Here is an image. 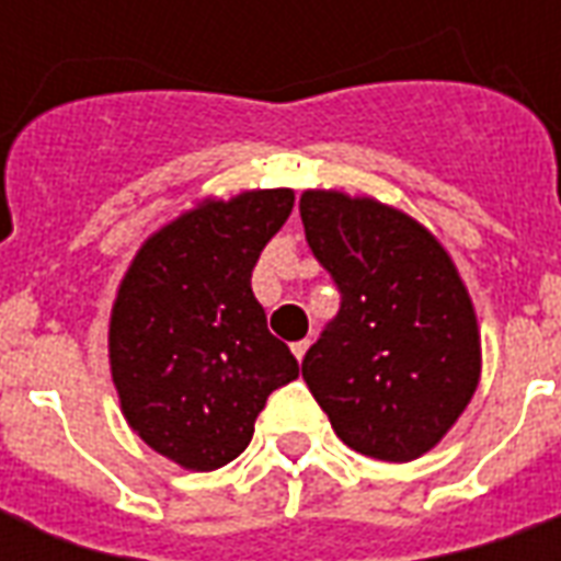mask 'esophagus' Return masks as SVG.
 Here are the masks:
<instances>
[{
    "label": "esophagus",
    "mask_w": 561,
    "mask_h": 561,
    "mask_svg": "<svg viewBox=\"0 0 561 561\" xmlns=\"http://www.w3.org/2000/svg\"><path fill=\"white\" fill-rule=\"evenodd\" d=\"M291 352H294V357H297V360H304L306 352H309V340L294 342V345H291Z\"/></svg>",
    "instance_id": "obj_1"
}]
</instances>
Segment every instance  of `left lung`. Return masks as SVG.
Returning <instances> with one entry per match:
<instances>
[{
  "label": "left lung",
  "mask_w": 561,
  "mask_h": 561,
  "mask_svg": "<svg viewBox=\"0 0 561 561\" xmlns=\"http://www.w3.org/2000/svg\"><path fill=\"white\" fill-rule=\"evenodd\" d=\"M300 219L340 288V312L304 357L306 385L352 450L417 459L478 388L469 291L433 233L373 197L304 192Z\"/></svg>",
  "instance_id": "obj_1"
}]
</instances>
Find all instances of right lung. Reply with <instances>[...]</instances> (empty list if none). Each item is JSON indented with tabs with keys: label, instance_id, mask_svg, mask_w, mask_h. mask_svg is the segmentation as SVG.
Segmentation results:
<instances>
[{
	"label": "right lung",
	"instance_id": "obj_1",
	"mask_svg": "<svg viewBox=\"0 0 561 561\" xmlns=\"http://www.w3.org/2000/svg\"><path fill=\"white\" fill-rule=\"evenodd\" d=\"M291 188L243 192L183 213L131 261L111 316V373L131 430L183 469L240 457L276 388L297 378L252 294Z\"/></svg>",
	"mask_w": 561,
	"mask_h": 561
}]
</instances>
